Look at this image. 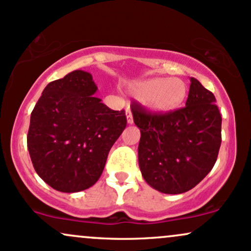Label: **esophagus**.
Returning a JSON list of instances; mask_svg holds the SVG:
<instances>
[{
    "instance_id": "1",
    "label": "esophagus",
    "mask_w": 251,
    "mask_h": 251,
    "mask_svg": "<svg viewBox=\"0 0 251 251\" xmlns=\"http://www.w3.org/2000/svg\"><path fill=\"white\" fill-rule=\"evenodd\" d=\"M126 120H127V124H133V117H132V112H131V108L127 107L126 108Z\"/></svg>"
}]
</instances>
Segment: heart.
Instances as JSON below:
<instances>
[{"mask_svg": "<svg viewBox=\"0 0 251 251\" xmlns=\"http://www.w3.org/2000/svg\"><path fill=\"white\" fill-rule=\"evenodd\" d=\"M128 92L148 103L151 111L166 113L174 111L184 101L186 85L178 77H152L131 83Z\"/></svg>", "mask_w": 251, "mask_h": 251, "instance_id": "1", "label": "heart"}]
</instances>
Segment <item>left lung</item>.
<instances>
[{
    "label": "left lung",
    "mask_w": 251,
    "mask_h": 251,
    "mask_svg": "<svg viewBox=\"0 0 251 251\" xmlns=\"http://www.w3.org/2000/svg\"><path fill=\"white\" fill-rule=\"evenodd\" d=\"M183 108L169 113L146 112L132 105L140 129L138 162L143 178L163 194L195 188L214 168L220 151L222 117L216 98L195 77Z\"/></svg>",
    "instance_id": "left-lung-1"
}]
</instances>
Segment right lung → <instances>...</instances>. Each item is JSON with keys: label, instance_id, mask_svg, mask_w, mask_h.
Returning a JSON list of instances; mask_svg holds the SVG:
<instances>
[{"label": "right lung", "instance_id": "right-lung-1", "mask_svg": "<svg viewBox=\"0 0 251 251\" xmlns=\"http://www.w3.org/2000/svg\"><path fill=\"white\" fill-rule=\"evenodd\" d=\"M92 74L77 70L43 89L30 116L27 145L36 174L53 189L79 192L97 183L126 127L123 111L93 97Z\"/></svg>", "mask_w": 251, "mask_h": 251}]
</instances>
